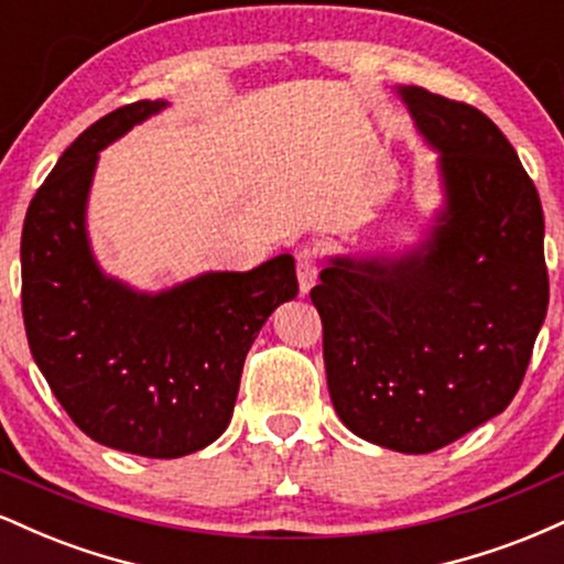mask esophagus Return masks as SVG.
I'll list each match as a JSON object with an SVG mask.
<instances>
[{"label": "esophagus", "instance_id": "esophagus-1", "mask_svg": "<svg viewBox=\"0 0 564 564\" xmlns=\"http://www.w3.org/2000/svg\"><path fill=\"white\" fill-rule=\"evenodd\" d=\"M296 278H300L302 294H307V291L315 286V281H318V264H315V251L313 249L296 251Z\"/></svg>", "mask_w": 564, "mask_h": 564}]
</instances>
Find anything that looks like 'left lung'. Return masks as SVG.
Wrapping results in <instances>:
<instances>
[{"mask_svg": "<svg viewBox=\"0 0 564 564\" xmlns=\"http://www.w3.org/2000/svg\"><path fill=\"white\" fill-rule=\"evenodd\" d=\"M398 93L440 151L437 225L403 257H332L310 300L347 430L432 453L498 416L525 379L549 307L543 209L488 116L424 87Z\"/></svg>", "mask_w": 564, "mask_h": 564, "instance_id": "1", "label": "left lung"}]
</instances>
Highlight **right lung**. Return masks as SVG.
<instances>
[{"instance_id": "add662e5", "label": "right lung", "mask_w": 564, "mask_h": 564, "mask_svg": "<svg viewBox=\"0 0 564 564\" xmlns=\"http://www.w3.org/2000/svg\"><path fill=\"white\" fill-rule=\"evenodd\" d=\"M161 108L164 100L116 108L57 159L25 212L21 302L39 371L84 435L138 456L177 458L223 435L246 352L300 286L291 254L159 294L97 268L84 225L97 153Z\"/></svg>"}]
</instances>
